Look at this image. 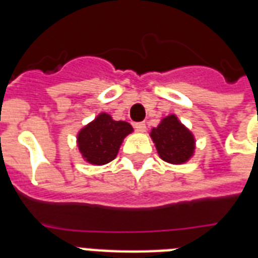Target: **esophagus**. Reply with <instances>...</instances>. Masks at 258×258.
Instances as JSON below:
<instances>
[{"label": "esophagus", "mask_w": 258, "mask_h": 258, "mask_svg": "<svg viewBox=\"0 0 258 258\" xmlns=\"http://www.w3.org/2000/svg\"><path fill=\"white\" fill-rule=\"evenodd\" d=\"M135 130L138 133H145L146 131V123L145 121H139V123H135Z\"/></svg>", "instance_id": "1"}]
</instances>
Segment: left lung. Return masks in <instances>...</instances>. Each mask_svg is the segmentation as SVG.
<instances>
[{
  "label": "left lung",
  "instance_id": "8db88e82",
  "mask_svg": "<svg viewBox=\"0 0 258 258\" xmlns=\"http://www.w3.org/2000/svg\"><path fill=\"white\" fill-rule=\"evenodd\" d=\"M150 137L155 143L159 157L171 165L187 162L196 150V139L175 115L162 119L158 127L151 130Z\"/></svg>",
  "mask_w": 258,
  "mask_h": 258
}]
</instances>
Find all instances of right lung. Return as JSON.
Returning <instances> with one entry per match:
<instances>
[{
  "label": "right lung",
  "instance_id": "right-lung-1",
  "mask_svg": "<svg viewBox=\"0 0 258 258\" xmlns=\"http://www.w3.org/2000/svg\"><path fill=\"white\" fill-rule=\"evenodd\" d=\"M131 133L130 123L113 120L111 115L101 112L79 131V151L91 165H107L116 158L121 142Z\"/></svg>",
  "mask_w": 258,
  "mask_h": 258
}]
</instances>
